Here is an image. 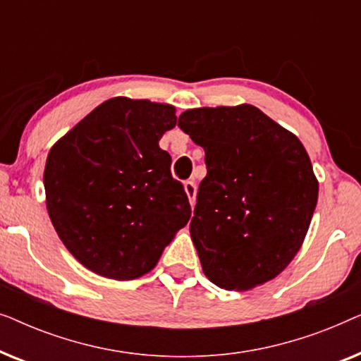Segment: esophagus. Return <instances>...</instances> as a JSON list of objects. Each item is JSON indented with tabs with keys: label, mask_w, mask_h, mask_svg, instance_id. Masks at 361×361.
Here are the masks:
<instances>
[{
	"label": "esophagus",
	"mask_w": 361,
	"mask_h": 361,
	"mask_svg": "<svg viewBox=\"0 0 361 361\" xmlns=\"http://www.w3.org/2000/svg\"><path fill=\"white\" fill-rule=\"evenodd\" d=\"M184 190H185V194H187V199H189V202H190V207H194L195 205V182H192V180H187L185 184H184Z\"/></svg>",
	"instance_id": "34e87169"
}]
</instances>
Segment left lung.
I'll return each instance as SVG.
<instances>
[{
  "instance_id": "left-lung-1",
  "label": "left lung",
  "mask_w": 361,
  "mask_h": 361,
  "mask_svg": "<svg viewBox=\"0 0 361 361\" xmlns=\"http://www.w3.org/2000/svg\"><path fill=\"white\" fill-rule=\"evenodd\" d=\"M179 126L205 151L190 221L205 276L226 290L274 279L302 246L317 205L302 142L248 103L187 110Z\"/></svg>"
}]
</instances>
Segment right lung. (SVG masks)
<instances>
[{
    "instance_id": "1",
    "label": "right lung",
    "mask_w": 361,
    "mask_h": 361,
    "mask_svg": "<svg viewBox=\"0 0 361 361\" xmlns=\"http://www.w3.org/2000/svg\"><path fill=\"white\" fill-rule=\"evenodd\" d=\"M176 123L172 105L115 97L49 151V216L73 258L95 274L141 278L189 221L184 187L159 147Z\"/></svg>"
}]
</instances>
